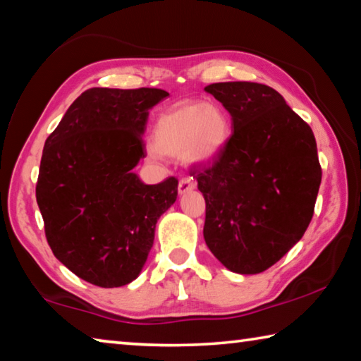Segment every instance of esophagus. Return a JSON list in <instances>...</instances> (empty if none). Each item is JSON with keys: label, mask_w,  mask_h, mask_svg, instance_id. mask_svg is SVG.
<instances>
[{"label": "esophagus", "mask_w": 361, "mask_h": 361, "mask_svg": "<svg viewBox=\"0 0 361 361\" xmlns=\"http://www.w3.org/2000/svg\"><path fill=\"white\" fill-rule=\"evenodd\" d=\"M195 188V181L191 178V176H185V178H181L178 183V192L180 194H185L188 191H191V189Z\"/></svg>", "instance_id": "1"}]
</instances>
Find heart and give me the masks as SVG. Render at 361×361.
<instances>
[{"label":"heart","mask_w":361,"mask_h":361,"mask_svg":"<svg viewBox=\"0 0 361 361\" xmlns=\"http://www.w3.org/2000/svg\"><path fill=\"white\" fill-rule=\"evenodd\" d=\"M229 137L228 114L219 106L199 102L170 108L161 114L154 127V145L159 152L173 157L186 156L192 164L213 161L224 149ZM157 152L151 149V156H159Z\"/></svg>","instance_id":"b5f03b06"}]
</instances>
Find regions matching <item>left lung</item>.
<instances>
[{
    "label": "left lung",
    "instance_id": "left-lung-1",
    "mask_svg": "<svg viewBox=\"0 0 361 361\" xmlns=\"http://www.w3.org/2000/svg\"><path fill=\"white\" fill-rule=\"evenodd\" d=\"M228 109L232 135L212 166H194L205 199L204 239L232 272L259 274L283 258L314 216L322 167L314 132L264 84L205 87Z\"/></svg>",
    "mask_w": 361,
    "mask_h": 361
}]
</instances>
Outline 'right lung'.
Returning <instances> with one entry per match:
<instances>
[{
  "instance_id": "add662e5",
  "label": "right lung",
  "mask_w": 361,
  "mask_h": 361,
  "mask_svg": "<svg viewBox=\"0 0 361 361\" xmlns=\"http://www.w3.org/2000/svg\"><path fill=\"white\" fill-rule=\"evenodd\" d=\"M169 92L92 87L66 109L42 149L36 202L49 247L85 282L114 288L138 277L157 219L178 180L145 185L132 169L146 156L148 111Z\"/></svg>"
}]
</instances>
